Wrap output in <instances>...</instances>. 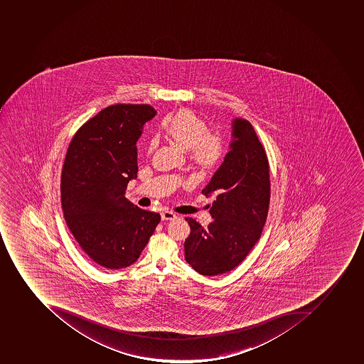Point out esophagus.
Returning a JSON list of instances; mask_svg holds the SVG:
<instances>
[{
	"instance_id": "obj_1",
	"label": "esophagus",
	"mask_w": 364,
	"mask_h": 364,
	"mask_svg": "<svg viewBox=\"0 0 364 364\" xmlns=\"http://www.w3.org/2000/svg\"><path fill=\"white\" fill-rule=\"evenodd\" d=\"M176 214L173 213L171 211H162L161 219L162 220H174L176 219Z\"/></svg>"
}]
</instances>
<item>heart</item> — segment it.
Returning a JSON list of instances; mask_svg holds the SVG:
<instances>
[{"instance_id": "obj_1", "label": "heart", "mask_w": 364, "mask_h": 364, "mask_svg": "<svg viewBox=\"0 0 364 364\" xmlns=\"http://www.w3.org/2000/svg\"><path fill=\"white\" fill-rule=\"evenodd\" d=\"M161 130L173 143L188 151L189 159L199 168H213L223 158L226 150L223 138L210 132L208 123L191 110H180L166 119ZM156 147V139H151L147 154L153 153Z\"/></svg>"}]
</instances>
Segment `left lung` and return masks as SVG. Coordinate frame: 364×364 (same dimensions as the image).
Wrapping results in <instances>:
<instances>
[{"label": "left lung", "mask_w": 364, "mask_h": 364, "mask_svg": "<svg viewBox=\"0 0 364 364\" xmlns=\"http://www.w3.org/2000/svg\"><path fill=\"white\" fill-rule=\"evenodd\" d=\"M232 139L220 168L203 195H217L208 228L186 218L190 235L184 257L195 271L206 277L221 275L242 263L259 240L271 198L269 166L265 149L245 119L232 122Z\"/></svg>", "instance_id": "obj_1"}]
</instances>
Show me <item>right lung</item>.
<instances>
[{"mask_svg":"<svg viewBox=\"0 0 364 364\" xmlns=\"http://www.w3.org/2000/svg\"><path fill=\"white\" fill-rule=\"evenodd\" d=\"M156 113L150 105L109 106L82 124L68 147L61 175L65 223L105 269L134 264L161 219L124 197L129 181L137 178L136 143Z\"/></svg>","mask_w":364,"mask_h":364,"instance_id":"add662e5","label":"right lung"}]
</instances>
